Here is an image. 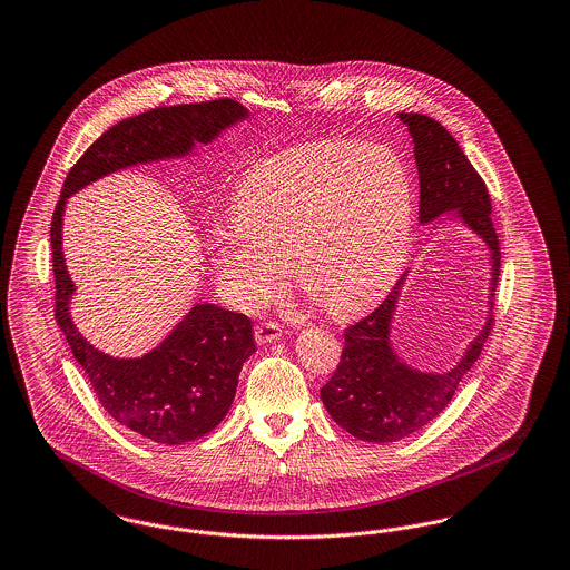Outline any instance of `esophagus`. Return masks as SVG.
I'll return each instance as SVG.
<instances>
[{"label": "esophagus", "mask_w": 570, "mask_h": 570, "mask_svg": "<svg viewBox=\"0 0 570 570\" xmlns=\"http://www.w3.org/2000/svg\"><path fill=\"white\" fill-rule=\"evenodd\" d=\"M254 337H256L258 344H272V342L282 337V328L275 323H261L254 328Z\"/></svg>", "instance_id": "esophagus-1"}]
</instances>
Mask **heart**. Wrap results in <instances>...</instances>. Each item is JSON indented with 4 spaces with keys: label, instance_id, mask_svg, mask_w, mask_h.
Segmentation results:
<instances>
[{
    "label": "heart",
    "instance_id": "b5f03b06",
    "mask_svg": "<svg viewBox=\"0 0 570 570\" xmlns=\"http://www.w3.org/2000/svg\"><path fill=\"white\" fill-rule=\"evenodd\" d=\"M414 181L389 147L331 140L256 164L235 194V219L209 235L219 286L237 307L272 297L286 277L337 316L367 307L406 263Z\"/></svg>",
    "mask_w": 570,
    "mask_h": 570
}]
</instances>
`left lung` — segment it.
<instances>
[{
  "label": "left lung",
  "mask_w": 570,
  "mask_h": 570,
  "mask_svg": "<svg viewBox=\"0 0 570 570\" xmlns=\"http://www.w3.org/2000/svg\"><path fill=\"white\" fill-rule=\"evenodd\" d=\"M414 142L419 168V219L430 224L449 214L488 247V318L449 372H421L410 367L391 346V323L407 272L379 307L344 331V351L335 374L321 389L331 419L365 442H397L419 432L449 406L461 379L483 351L493 326V293L500 275V244L491 222L485 181L461 151L444 126L421 112H397Z\"/></svg>",
  "instance_id": "8db88e82"
}]
</instances>
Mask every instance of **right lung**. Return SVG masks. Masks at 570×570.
Here are the masks:
<instances>
[{
    "label": "right lung",
    "instance_id": "obj_1",
    "mask_svg": "<svg viewBox=\"0 0 570 570\" xmlns=\"http://www.w3.org/2000/svg\"><path fill=\"white\" fill-rule=\"evenodd\" d=\"M245 117L247 109L226 98L158 107L124 119L70 168L55 205V321L102 407L117 423L160 444L190 442L222 423L235 400L242 367L256 353L252 323L214 303H196L154 351L138 358H117L94 348L70 316L75 284L61 249L63 209L68 198L91 181L136 164L184 158L196 142L209 145Z\"/></svg>",
    "mask_w": 570,
    "mask_h": 570
}]
</instances>
